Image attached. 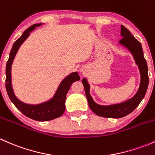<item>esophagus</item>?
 Wrapping results in <instances>:
<instances>
[{"label": "esophagus", "instance_id": "esophagus-1", "mask_svg": "<svg viewBox=\"0 0 155 155\" xmlns=\"http://www.w3.org/2000/svg\"><path fill=\"white\" fill-rule=\"evenodd\" d=\"M81 71H82V73H83V72H84V71H85V70H84V69H82V70H81Z\"/></svg>", "mask_w": 155, "mask_h": 155}]
</instances>
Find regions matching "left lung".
<instances>
[{
	"label": "left lung",
	"mask_w": 155,
	"mask_h": 155,
	"mask_svg": "<svg viewBox=\"0 0 155 155\" xmlns=\"http://www.w3.org/2000/svg\"><path fill=\"white\" fill-rule=\"evenodd\" d=\"M121 35L122 36L123 38L120 40L119 43L127 48L134 55L136 63L140 69V74H141V82H140L138 91L136 94L135 96L131 99L121 104L110 106H101L97 104L93 101L89 93L90 87H89L88 83L85 79H82V82L85 88V95L87 99L89 107L97 115L104 117V118H119L131 113L138 107V105L145 97L148 85V66H147L146 61L143 55L141 43L131 34L129 30L127 29L124 26L121 25Z\"/></svg>",
	"instance_id": "obj_1"
}]
</instances>
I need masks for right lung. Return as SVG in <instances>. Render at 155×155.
Instances as JSON below:
<instances>
[{"instance_id": "add662e5", "label": "right lung", "mask_w": 155, "mask_h": 155, "mask_svg": "<svg viewBox=\"0 0 155 155\" xmlns=\"http://www.w3.org/2000/svg\"><path fill=\"white\" fill-rule=\"evenodd\" d=\"M41 25L34 24L31 25L28 28L26 29L22 35L14 43L6 67V89L10 101L13 103L18 110L21 111V113L36 121H46L57 118L63 115L65 111V100H66L67 94L72 84L76 81H79L80 77L77 72L72 73L62 81L52 99L38 105H30V104H24L15 96L11 84V66L12 61L20 46L30 35V32Z\"/></svg>"}]
</instances>
